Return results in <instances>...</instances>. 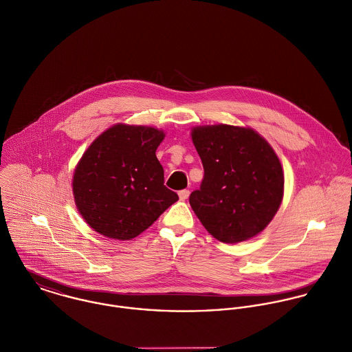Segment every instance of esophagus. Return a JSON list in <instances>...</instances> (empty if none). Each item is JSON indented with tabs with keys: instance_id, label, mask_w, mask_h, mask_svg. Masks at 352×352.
Listing matches in <instances>:
<instances>
[{
	"instance_id": "esophagus-1",
	"label": "esophagus",
	"mask_w": 352,
	"mask_h": 352,
	"mask_svg": "<svg viewBox=\"0 0 352 352\" xmlns=\"http://www.w3.org/2000/svg\"><path fill=\"white\" fill-rule=\"evenodd\" d=\"M189 190L188 189H184V190H179V193H178V196H179V200H182V201H185L188 197H189Z\"/></svg>"
}]
</instances>
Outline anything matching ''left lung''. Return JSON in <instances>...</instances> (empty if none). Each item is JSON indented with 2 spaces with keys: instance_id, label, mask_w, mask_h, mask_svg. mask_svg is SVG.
Returning a JSON list of instances; mask_svg holds the SVG:
<instances>
[{
  "instance_id": "obj_1",
  "label": "left lung",
  "mask_w": 352,
  "mask_h": 352,
  "mask_svg": "<svg viewBox=\"0 0 352 352\" xmlns=\"http://www.w3.org/2000/svg\"><path fill=\"white\" fill-rule=\"evenodd\" d=\"M204 178L189 203L207 231L223 243L260 234L274 219L284 193L280 160L250 128L207 125L192 129Z\"/></svg>"
}]
</instances>
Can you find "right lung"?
I'll return each mask as SVG.
<instances>
[{"label":"right lung","instance_id":"obj_1","mask_svg":"<svg viewBox=\"0 0 352 352\" xmlns=\"http://www.w3.org/2000/svg\"><path fill=\"white\" fill-rule=\"evenodd\" d=\"M163 131L117 124L88 146L73 174L76 207L96 232L120 241L140 235L178 200L164 186L156 149Z\"/></svg>","mask_w":352,"mask_h":352}]
</instances>
